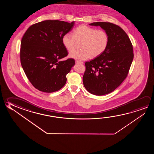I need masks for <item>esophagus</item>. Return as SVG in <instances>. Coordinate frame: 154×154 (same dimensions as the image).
Wrapping results in <instances>:
<instances>
[{
    "label": "esophagus",
    "mask_w": 154,
    "mask_h": 154,
    "mask_svg": "<svg viewBox=\"0 0 154 154\" xmlns=\"http://www.w3.org/2000/svg\"><path fill=\"white\" fill-rule=\"evenodd\" d=\"M76 63H80V64H83V62H81V61H76Z\"/></svg>",
    "instance_id": "34e87169"
}]
</instances>
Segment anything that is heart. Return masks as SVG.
Here are the masks:
<instances>
[{
	"instance_id": "heart-1",
	"label": "heart",
	"mask_w": 154,
	"mask_h": 154,
	"mask_svg": "<svg viewBox=\"0 0 154 154\" xmlns=\"http://www.w3.org/2000/svg\"><path fill=\"white\" fill-rule=\"evenodd\" d=\"M109 40V34L106 30L79 26L73 30L72 35L66 33L62 38V42L66 51H73L77 42H80L81 49L73 51L69 54L71 58L77 61L88 60L92 56L98 57L106 51Z\"/></svg>"
}]
</instances>
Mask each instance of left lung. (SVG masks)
Masks as SVG:
<instances>
[{
    "label": "left lung",
    "instance_id": "1",
    "mask_svg": "<svg viewBox=\"0 0 154 154\" xmlns=\"http://www.w3.org/2000/svg\"><path fill=\"white\" fill-rule=\"evenodd\" d=\"M109 37L107 48L101 55L85 63L84 87L90 93L103 96L116 89L128 76L133 60V48L128 36L113 23L97 22Z\"/></svg>",
    "mask_w": 154,
    "mask_h": 154
}]
</instances>
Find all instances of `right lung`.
<instances>
[{"instance_id":"obj_1","label":"right lung","mask_w":154,"mask_h":154,"mask_svg":"<svg viewBox=\"0 0 154 154\" xmlns=\"http://www.w3.org/2000/svg\"><path fill=\"white\" fill-rule=\"evenodd\" d=\"M73 25V21H43L30 26L23 36L21 64L30 83L38 90L51 93L66 84V75L75 61L71 58L61 61L68 55L62 38Z\"/></svg>"}]
</instances>
